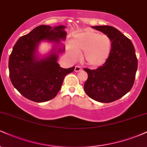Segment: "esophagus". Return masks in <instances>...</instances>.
Returning a JSON list of instances; mask_svg holds the SVG:
<instances>
[{
  "instance_id": "34e87169",
  "label": "esophagus",
  "mask_w": 147,
  "mask_h": 147,
  "mask_svg": "<svg viewBox=\"0 0 147 147\" xmlns=\"http://www.w3.org/2000/svg\"><path fill=\"white\" fill-rule=\"evenodd\" d=\"M81 70H82V68H81L80 66H78V65H77V66H75V72H79V71H81Z\"/></svg>"
}]
</instances>
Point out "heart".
<instances>
[{"instance_id":"heart-1","label":"heart","mask_w":147,"mask_h":147,"mask_svg":"<svg viewBox=\"0 0 147 147\" xmlns=\"http://www.w3.org/2000/svg\"><path fill=\"white\" fill-rule=\"evenodd\" d=\"M112 50V42L107 35L93 30L79 33L72 38L68 52L72 58L84 51V62L91 67H98L109 59Z\"/></svg>"}]
</instances>
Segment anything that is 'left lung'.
<instances>
[{
	"label": "left lung",
	"instance_id": "left-lung-1",
	"mask_svg": "<svg viewBox=\"0 0 147 147\" xmlns=\"http://www.w3.org/2000/svg\"><path fill=\"white\" fill-rule=\"evenodd\" d=\"M107 35L112 42V50L107 61L96 70L84 68L88 79L84 90L88 97L103 103L119 99L131 90L138 69L136 50L129 38L114 27L92 26Z\"/></svg>",
	"mask_w": 147,
	"mask_h": 147
}]
</instances>
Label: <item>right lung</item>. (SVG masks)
<instances>
[{
    "instance_id": "1",
    "label": "right lung",
    "mask_w": 147,
    "mask_h": 147,
    "mask_svg": "<svg viewBox=\"0 0 147 147\" xmlns=\"http://www.w3.org/2000/svg\"><path fill=\"white\" fill-rule=\"evenodd\" d=\"M65 28L63 25L54 28L39 25L18 38L14 45L9 59L10 80L25 98L35 102L53 99L60 90L65 75L75 69V66L63 68L57 63L59 53L65 50L64 47H57L61 45L60 40L66 38ZM43 40L53 42L56 45L48 56L39 59L36 50Z\"/></svg>"
}]
</instances>
